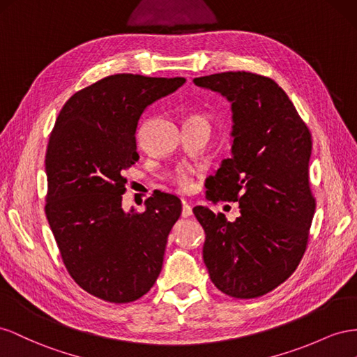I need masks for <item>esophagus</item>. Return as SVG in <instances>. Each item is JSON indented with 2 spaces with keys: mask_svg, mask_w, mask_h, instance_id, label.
I'll return each mask as SVG.
<instances>
[{
  "mask_svg": "<svg viewBox=\"0 0 357 357\" xmlns=\"http://www.w3.org/2000/svg\"><path fill=\"white\" fill-rule=\"evenodd\" d=\"M191 213H192V208L188 205V203L184 202V205H182V213H181L182 218H188Z\"/></svg>",
  "mask_w": 357,
  "mask_h": 357,
  "instance_id": "esophagus-1",
  "label": "esophagus"
}]
</instances>
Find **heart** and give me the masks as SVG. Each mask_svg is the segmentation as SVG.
Returning <instances> with one entry per match:
<instances>
[{
	"label": "heart",
	"instance_id": "b5f03b06",
	"mask_svg": "<svg viewBox=\"0 0 357 357\" xmlns=\"http://www.w3.org/2000/svg\"><path fill=\"white\" fill-rule=\"evenodd\" d=\"M175 182L181 190H190L192 187V179L187 172H178L175 175Z\"/></svg>",
	"mask_w": 357,
	"mask_h": 357
}]
</instances>
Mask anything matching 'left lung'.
Instances as JSON below:
<instances>
[{"label":"left lung","instance_id":"obj_1","mask_svg":"<svg viewBox=\"0 0 357 357\" xmlns=\"http://www.w3.org/2000/svg\"><path fill=\"white\" fill-rule=\"evenodd\" d=\"M192 82L231 103V158L215 172L208 200L238 202L241 208L233 222L205 206L192 209L205 230L203 261L222 293L259 298L286 281L307 250L315 211L311 133L269 77L226 71Z\"/></svg>","mask_w":357,"mask_h":357}]
</instances>
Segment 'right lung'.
I'll return each instance as SVG.
<instances>
[{
	"instance_id": "right-lung-1",
	"label": "right lung",
	"mask_w": 357,
	"mask_h": 357,
	"mask_svg": "<svg viewBox=\"0 0 357 357\" xmlns=\"http://www.w3.org/2000/svg\"><path fill=\"white\" fill-rule=\"evenodd\" d=\"M184 77L114 75L77 91L61 109L46 151V217L66 268L80 287L127 303L154 286L181 200L149 197L144 212L122 209L126 170L139 160L145 109Z\"/></svg>"
}]
</instances>
